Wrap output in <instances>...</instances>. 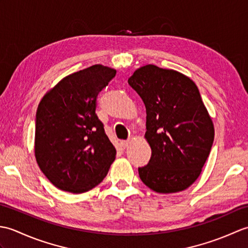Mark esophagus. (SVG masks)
Segmentation results:
<instances>
[{"mask_svg":"<svg viewBox=\"0 0 248 248\" xmlns=\"http://www.w3.org/2000/svg\"><path fill=\"white\" fill-rule=\"evenodd\" d=\"M130 143H131L130 140H121L120 145H121V147H123V148H127V147L130 145Z\"/></svg>","mask_w":248,"mask_h":248,"instance_id":"esophagus-1","label":"esophagus"}]
</instances>
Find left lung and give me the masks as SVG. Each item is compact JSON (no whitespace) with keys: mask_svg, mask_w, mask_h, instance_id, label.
Returning a JSON list of instances; mask_svg holds the SVG:
<instances>
[{"mask_svg":"<svg viewBox=\"0 0 248 248\" xmlns=\"http://www.w3.org/2000/svg\"><path fill=\"white\" fill-rule=\"evenodd\" d=\"M128 83L146 107L145 139L151 148L140 180L161 194L186 189L197 180L214 140V125L191 78L155 65L138 68Z\"/></svg>","mask_w":248,"mask_h":248,"instance_id":"obj_1","label":"left lung"}]
</instances>
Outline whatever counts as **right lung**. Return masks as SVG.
I'll list each match as a JSON object with an SVG mask.
<instances>
[{
  "instance_id": "1",
  "label": "right lung",
  "mask_w": 248,
  "mask_h": 248,
  "mask_svg": "<svg viewBox=\"0 0 248 248\" xmlns=\"http://www.w3.org/2000/svg\"><path fill=\"white\" fill-rule=\"evenodd\" d=\"M116 70L93 65L65 77L41 99L36 113L35 157L57 188L73 194L97 186L116 149L96 115V99Z\"/></svg>"
}]
</instances>
